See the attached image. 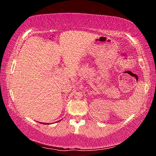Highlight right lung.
Segmentation results:
<instances>
[{
  "instance_id": "1",
  "label": "right lung",
  "mask_w": 156,
  "mask_h": 156,
  "mask_svg": "<svg viewBox=\"0 0 156 156\" xmlns=\"http://www.w3.org/2000/svg\"><path fill=\"white\" fill-rule=\"evenodd\" d=\"M43 124H44V123H43Z\"/></svg>"
}]
</instances>
